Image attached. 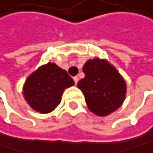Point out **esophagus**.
Listing matches in <instances>:
<instances>
[{"instance_id":"1","label":"esophagus","mask_w":153,"mask_h":153,"mask_svg":"<svg viewBox=\"0 0 153 153\" xmlns=\"http://www.w3.org/2000/svg\"><path fill=\"white\" fill-rule=\"evenodd\" d=\"M73 79H74L75 84H76V83H77V82H78V77H77V76H74V77H73Z\"/></svg>"}]
</instances>
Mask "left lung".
Segmentation results:
<instances>
[{"mask_svg": "<svg viewBox=\"0 0 153 153\" xmlns=\"http://www.w3.org/2000/svg\"><path fill=\"white\" fill-rule=\"evenodd\" d=\"M84 78L77 87L94 114L105 117L119 108L126 97V83L119 72L106 60L94 58L83 65Z\"/></svg>", "mask_w": 153, "mask_h": 153, "instance_id": "1", "label": "left lung"}]
</instances>
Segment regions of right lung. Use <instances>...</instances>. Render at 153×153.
Instances as JSON below:
<instances>
[{
  "label": "right lung",
  "instance_id": "obj_1",
  "mask_svg": "<svg viewBox=\"0 0 153 153\" xmlns=\"http://www.w3.org/2000/svg\"><path fill=\"white\" fill-rule=\"evenodd\" d=\"M74 84L67 71L56 63L49 62L27 77L23 86V96L33 110L42 114L49 113L61 103L64 90Z\"/></svg>",
  "mask_w": 153,
  "mask_h": 153
}]
</instances>
